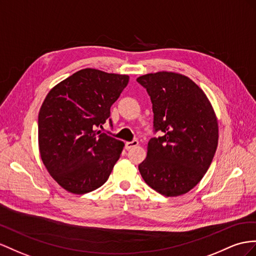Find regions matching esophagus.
<instances>
[{
    "label": "esophagus",
    "instance_id": "esophagus-1",
    "mask_svg": "<svg viewBox=\"0 0 256 256\" xmlns=\"http://www.w3.org/2000/svg\"><path fill=\"white\" fill-rule=\"evenodd\" d=\"M138 146V140H132V142H126V149H130L133 147Z\"/></svg>",
    "mask_w": 256,
    "mask_h": 256
}]
</instances>
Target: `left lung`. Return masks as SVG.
<instances>
[{
    "mask_svg": "<svg viewBox=\"0 0 256 256\" xmlns=\"http://www.w3.org/2000/svg\"><path fill=\"white\" fill-rule=\"evenodd\" d=\"M152 102L154 128L163 136L147 144L138 166L142 180L166 196L185 194L211 166L218 144V123L204 92L190 78L159 71L137 78Z\"/></svg>",
    "mask_w": 256,
    "mask_h": 256,
    "instance_id": "obj_1",
    "label": "left lung"
}]
</instances>
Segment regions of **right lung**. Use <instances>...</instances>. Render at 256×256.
Listing matches in <instances>:
<instances>
[{"mask_svg":"<svg viewBox=\"0 0 256 256\" xmlns=\"http://www.w3.org/2000/svg\"><path fill=\"white\" fill-rule=\"evenodd\" d=\"M128 78L85 68L56 84L45 97L38 112V152L64 190L83 194L109 178L124 142L96 128L108 120Z\"/></svg>","mask_w":256,"mask_h":256,"instance_id":"right-lung-1","label":"right lung"}]
</instances>
